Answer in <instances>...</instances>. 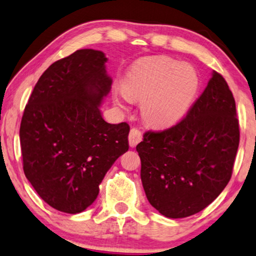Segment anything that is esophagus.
Masks as SVG:
<instances>
[{
    "instance_id": "esophagus-1",
    "label": "esophagus",
    "mask_w": 256,
    "mask_h": 256,
    "mask_svg": "<svg viewBox=\"0 0 256 256\" xmlns=\"http://www.w3.org/2000/svg\"><path fill=\"white\" fill-rule=\"evenodd\" d=\"M129 145L132 146V148H135V146L140 143V142L143 140V135H142V132L138 130L137 128H132L130 132H129Z\"/></svg>"
}]
</instances>
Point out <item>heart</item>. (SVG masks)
<instances>
[{
  "mask_svg": "<svg viewBox=\"0 0 256 256\" xmlns=\"http://www.w3.org/2000/svg\"><path fill=\"white\" fill-rule=\"evenodd\" d=\"M198 87V79L190 66L169 56L146 58L134 66L122 92L116 93L114 102L124 106L126 100H142L140 114L145 122L164 127L182 118Z\"/></svg>",
  "mask_w": 256,
  "mask_h": 256,
  "instance_id": "obj_1",
  "label": "heart"
}]
</instances>
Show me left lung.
<instances>
[{"instance_id":"1","label":"left lung","mask_w":256,"mask_h":256,"mask_svg":"<svg viewBox=\"0 0 256 256\" xmlns=\"http://www.w3.org/2000/svg\"><path fill=\"white\" fill-rule=\"evenodd\" d=\"M238 145L234 98L213 71L185 118L166 130L146 132L136 146L150 204L171 219L202 211L232 178Z\"/></svg>"}]
</instances>
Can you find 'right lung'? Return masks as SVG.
I'll use <instances>...</instances> for the list:
<instances>
[{
  "mask_svg": "<svg viewBox=\"0 0 256 256\" xmlns=\"http://www.w3.org/2000/svg\"><path fill=\"white\" fill-rule=\"evenodd\" d=\"M106 60L85 48L54 62L20 124L24 176L50 206L70 214L94 202L108 170L129 148L128 124H108L100 111L112 85Z\"/></svg>",
  "mask_w": 256,
  "mask_h": 256,
  "instance_id": "add662e5",
  "label": "right lung"
}]
</instances>
